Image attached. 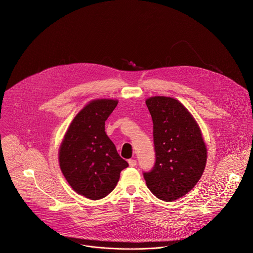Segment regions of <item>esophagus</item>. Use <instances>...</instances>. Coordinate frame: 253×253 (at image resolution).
I'll use <instances>...</instances> for the list:
<instances>
[{"mask_svg":"<svg viewBox=\"0 0 253 253\" xmlns=\"http://www.w3.org/2000/svg\"><path fill=\"white\" fill-rule=\"evenodd\" d=\"M128 164H129L130 167H135L136 166V161L134 159H129Z\"/></svg>","mask_w":253,"mask_h":253,"instance_id":"34e87169","label":"esophagus"}]
</instances>
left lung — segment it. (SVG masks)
Segmentation results:
<instances>
[{
  "label": "left lung",
  "instance_id": "1",
  "mask_svg": "<svg viewBox=\"0 0 253 253\" xmlns=\"http://www.w3.org/2000/svg\"><path fill=\"white\" fill-rule=\"evenodd\" d=\"M153 120L156 162L144 172L147 187L160 200H177L200 180L206 168L207 147L201 129L180 102L171 97L146 100Z\"/></svg>",
  "mask_w": 253,
  "mask_h": 253
}]
</instances>
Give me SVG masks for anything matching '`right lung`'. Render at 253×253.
Segmentation results:
<instances>
[{
  "instance_id": "1",
  "label": "right lung",
  "mask_w": 253,
  "mask_h": 253,
  "mask_svg": "<svg viewBox=\"0 0 253 253\" xmlns=\"http://www.w3.org/2000/svg\"><path fill=\"white\" fill-rule=\"evenodd\" d=\"M117 104L113 99L90 101L74 118L60 145L64 177L75 192L90 200L109 195L128 167L105 132V121Z\"/></svg>"
}]
</instances>
